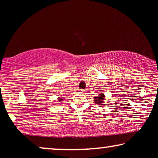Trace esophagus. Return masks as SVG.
Listing matches in <instances>:
<instances>
[{
    "instance_id": "34e87169",
    "label": "esophagus",
    "mask_w": 158,
    "mask_h": 158,
    "mask_svg": "<svg viewBox=\"0 0 158 158\" xmlns=\"http://www.w3.org/2000/svg\"><path fill=\"white\" fill-rule=\"evenodd\" d=\"M79 91H80V93H84L85 90L83 89H80V90H79Z\"/></svg>"
}]
</instances>
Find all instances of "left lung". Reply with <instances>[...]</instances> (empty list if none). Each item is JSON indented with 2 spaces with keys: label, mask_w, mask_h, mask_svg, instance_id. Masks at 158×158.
I'll return each mask as SVG.
<instances>
[{
  "label": "left lung",
  "mask_w": 158,
  "mask_h": 158,
  "mask_svg": "<svg viewBox=\"0 0 158 158\" xmlns=\"http://www.w3.org/2000/svg\"><path fill=\"white\" fill-rule=\"evenodd\" d=\"M105 100H106V96L103 92H100L98 96H95V97H94V101L95 102V104H97V106H105Z\"/></svg>",
  "instance_id": "8db88e82"
}]
</instances>
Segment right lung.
<instances>
[{
  "mask_svg": "<svg viewBox=\"0 0 158 158\" xmlns=\"http://www.w3.org/2000/svg\"><path fill=\"white\" fill-rule=\"evenodd\" d=\"M57 99H58V101H59V102H63V101H64V97H58L57 98Z\"/></svg>",
  "mask_w": 158,
  "mask_h": 158,
  "instance_id": "right-lung-1",
  "label": "right lung"
}]
</instances>
